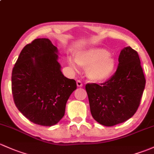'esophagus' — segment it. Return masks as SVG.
I'll list each match as a JSON object with an SVG mask.
<instances>
[{"mask_svg": "<svg viewBox=\"0 0 154 154\" xmlns=\"http://www.w3.org/2000/svg\"><path fill=\"white\" fill-rule=\"evenodd\" d=\"M77 85L78 87H82V83L80 80H77Z\"/></svg>", "mask_w": 154, "mask_h": 154, "instance_id": "1", "label": "esophagus"}]
</instances>
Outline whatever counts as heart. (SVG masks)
<instances>
[{
    "mask_svg": "<svg viewBox=\"0 0 154 154\" xmlns=\"http://www.w3.org/2000/svg\"><path fill=\"white\" fill-rule=\"evenodd\" d=\"M68 63L74 71H78L79 66L87 68V76L95 82H106L111 77L116 70L115 58L108 50L103 48H91L79 51L75 60L68 58Z\"/></svg>",
    "mask_w": 154,
    "mask_h": 154,
    "instance_id": "heart-1",
    "label": "heart"
}]
</instances>
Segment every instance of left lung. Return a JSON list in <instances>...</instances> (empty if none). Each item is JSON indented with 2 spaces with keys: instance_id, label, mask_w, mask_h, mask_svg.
I'll list each match as a JSON object with an SVG mask.
<instances>
[{
  "instance_id": "8db88e82",
  "label": "left lung",
  "mask_w": 154,
  "mask_h": 154,
  "mask_svg": "<svg viewBox=\"0 0 154 154\" xmlns=\"http://www.w3.org/2000/svg\"><path fill=\"white\" fill-rule=\"evenodd\" d=\"M145 79L138 53L130 46L122 49L114 75L100 85H85L94 119L105 126H113L131 118L138 109Z\"/></svg>"
}]
</instances>
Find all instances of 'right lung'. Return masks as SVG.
I'll list each match as a JSON object with an SVG mask.
<instances>
[{"mask_svg": "<svg viewBox=\"0 0 154 154\" xmlns=\"http://www.w3.org/2000/svg\"><path fill=\"white\" fill-rule=\"evenodd\" d=\"M58 50L48 38H38L20 52L12 73L14 104L33 123L52 126L63 117L77 84L61 72Z\"/></svg>", "mask_w": 154, "mask_h": 154, "instance_id": "1", "label": "right lung"}]
</instances>
